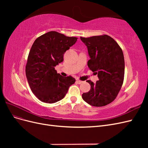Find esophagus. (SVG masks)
Masks as SVG:
<instances>
[{"instance_id":"1","label":"esophagus","mask_w":148,"mask_h":148,"mask_svg":"<svg viewBox=\"0 0 148 148\" xmlns=\"http://www.w3.org/2000/svg\"><path fill=\"white\" fill-rule=\"evenodd\" d=\"M77 83L78 84H82L83 83L82 81H80V80H77Z\"/></svg>"}]
</instances>
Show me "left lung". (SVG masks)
I'll use <instances>...</instances> for the list:
<instances>
[{"mask_svg":"<svg viewBox=\"0 0 148 148\" xmlns=\"http://www.w3.org/2000/svg\"><path fill=\"white\" fill-rule=\"evenodd\" d=\"M88 48L89 59L88 66L99 80L91 85L88 92L82 95L83 99L89 105L102 107L110 104L118 95L123 84L125 60L122 49L109 36L80 38Z\"/></svg>","mask_w":148,"mask_h":148,"instance_id":"8db88e82","label":"left lung"}]
</instances>
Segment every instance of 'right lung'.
Returning <instances> with one entry per match:
<instances>
[{"label":"right lung","instance_id":"1","mask_svg":"<svg viewBox=\"0 0 148 148\" xmlns=\"http://www.w3.org/2000/svg\"><path fill=\"white\" fill-rule=\"evenodd\" d=\"M77 38L49 31L35 40L26 65V76L31 91L46 103H54L65 96L75 82L71 77H63L55 66L64 61V54L75 44Z\"/></svg>","mask_w":148,"mask_h":148}]
</instances>
